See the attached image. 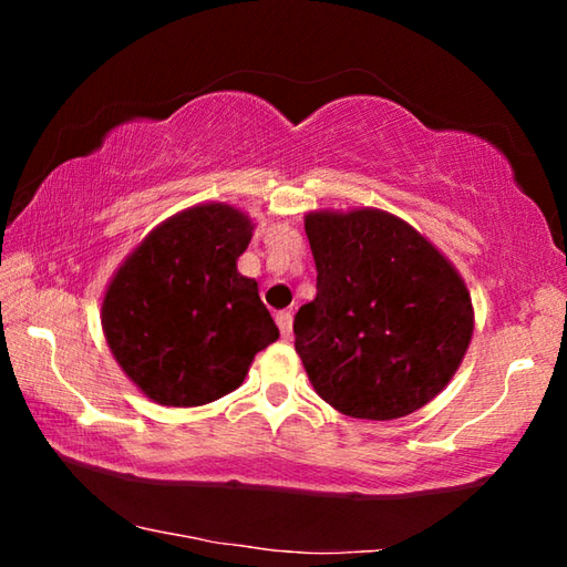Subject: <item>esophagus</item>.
<instances>
[{
    "label": "esophagus",
    "instance_id": "1",
    "mask_svg": "<svg viewBox=\"0 0 567 567\" xmlns=\"http://www.w3.org/2000/svg\"><path fill=\"white\" fill-rule=\"evenodd\" d=\"M277 328H280V332H282V338H290V332H292V312L290 310H282V312H277Z\"/></svg>",
    "mask_w": 567,
    "mask_h": 567
}]
</instances>
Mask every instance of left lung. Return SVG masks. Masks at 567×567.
Masks as SVG:
<instances>
[{
  "label": "left lung",
  "instance_id": "obj_1",
  "mask_svg": "<svg viewBox=\"0 0 567 567\" xmlns=\"http://www.w3.org/2000/svg\"><path fill=\"white\" fill-rule=\"evenodd\" d=\"M305 233L318 295L295 315V350L318 395L360 420L427 405L463 362L475 312L455 265L398 215L315 209Z\"/></svg>",
  "mask_w": 567,
  "mask_h": 567
}]
</instances>
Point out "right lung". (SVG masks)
<instances>
[{
    "mask_svg": "<svg viewBox=\"0 0 567 567\" xmlns=\"http://www.w3.org/2000/svg\"><path fill=\"white\" fill-rule=\"evenodd\" d=\"M252 229L233 205H192L152 229L112 275L104 338L124 375L157 405L219 400L280 338L257 282L237 272Z\"/></svg>",
    "mask_w": 567,
    "mask_h": 567,
    "instance_id": "obj_1",
    "label": "right lung"
}]
</instances>
